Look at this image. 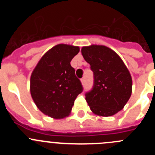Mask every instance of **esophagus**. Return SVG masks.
Listing matches in <instances>:
<instances>
[{"label": "esophagus", "mask_w": 155, "mask_h": 155, "mask_svg": "<svg viewBox=\"0 0 155 155\" xmlns=\"http://www.w3.org/2000/svg\"><path fill=\"white\" fill-rule=\"evenodd\" d=\"M81 82L82 84H84V83H85V79H84V78H81Z\"/></svg>", "instance_id": "obj_1"}]
</instances>
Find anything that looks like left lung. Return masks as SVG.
Returning <instances> with one entry per match:
<instances>
[{
  "instance_id": "8db88e82",
  "label": "left lung",
  "mask_w": 155,
  "mask_h": 155,
  "mask_svg": "<svg viewBox=\"0 0 155 155\" xmlns=\"http://www.w3.org/2000/svg\"><path fill=\"white\" fill-rule=\"evenodd\" d=\"M81 53L94 73V86L85 99L94 114L111 116L122 110L132 93V78L120 56L102 45L83 46Z\"/></svg>"
}]
</instances>
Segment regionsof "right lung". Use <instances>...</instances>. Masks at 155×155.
I'll list each match as a JSON object with an SVG mask.
<instances>
[{
  "label": "right lung",
  "instance_id": "add662e5",
  "mask_svg": "<svg viewBox=\"0 0 155 155\" xmlns=\"http://www.w3.org/2000/svg\"><path fill=\"white\" fill-rule=\"evenodd\" d=\"M79 46L58 44L41 57L30 78V93L37 108L53 119L71 114L82 85L71 66Z\"/></svg>",
  "mask_w": 155,
  "mask_h": 155
}]
</instances>
